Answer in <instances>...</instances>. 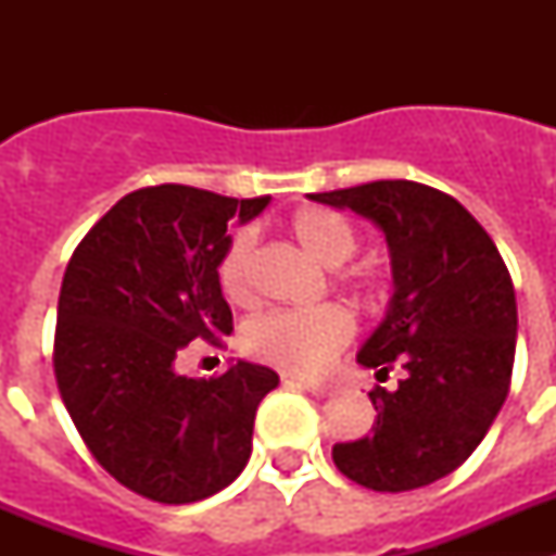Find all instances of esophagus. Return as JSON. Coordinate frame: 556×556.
<instances>
[{"label": "esophagus", "mask_w": 556, "mask_h": 556, "mask_svg": "<svg viewBox=\"0 0 556 556\" xmlns=\"http://www.w3.org/2000/svg\"><path fill=\"white\" fill-rule=\"evenodd\" d=\"M283 384L298 387V390H306V392H312V395H317V397H323V395H328V392H331V387H328V384H320V381H308V378H287Z\"/></svg>", "instance_id": "34e87169"}]
</instances>
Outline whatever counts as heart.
Segmentation results:
<instances>
[{"instance_id":"b5f03b06","label":"heart","mask_w":556,"mask_h":556,"mask_svg":"<svg viewBox=\"0 0 556 556\" xmlns=\"http://www.w3.org/2000/svg\"><path fill=\"white\" fill-rule=\"evenodd\" d=\"M289 233L326 269L351 262L358 250V233L345 214L333 208H303L289 219ZM253 253L255 236L239 230L225 248L217 264V283L230 303H253ZM339 278L356 289L367 287L358 273H339ZM356 333L351 312L342 306H317L306 312H273L244 328V351L253 358L294 376H314L331 365L337 353Z\"/></svg>"}]
</instances>
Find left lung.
Masks as SVG:
<instances>
[{"label":"left lung","instance_id":"1","mask_svg":"<svg viewBox=\"0 0 556 556\" xmlns=\"http://www.w3.org/2000/svg\"><path fill=\"white\" fill-rule=\"evenodd\" d=\"M308 198L384 230L395 292L356 358L378 381L404 370L397 390H370L376 424L333 445V465L376 493L426 488L473 454L507 401L518 333L507 264L470 211L431 186L372 180Z\"/></svg>","mask_w":556,"mask_h":556}]
</instances>
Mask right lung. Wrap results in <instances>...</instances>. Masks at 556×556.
<instances>
[{"label":"right lung","instance_id":"1","mask_svg":"<svg viewBox=\"0 0 556 556\" xmlns=\"http://www.w3.org/2000/svg\"><path fill=\"white\" fill-rule=\"evenodd\" d=\"M269 198L236 200L164 184L130 191L83 236L58 298V390L102 468L159 504L228 488L253 448V420L278 372L250 362L214 378L175 370L189 342L223 345L233 314L217 283L228 223Z\"/></svg>","mask_w":556,"mask_h":556}]
</instances>
